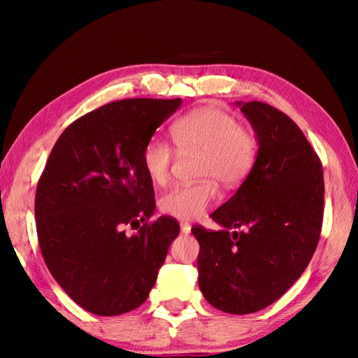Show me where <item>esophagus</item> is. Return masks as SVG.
I'll return each mask as SVG.
<instances>
[{
  "label": "esophagus",
  "mask_w": 358,
  "mask_h": 358,
  "mask_svg": "<svg viewBox=\"0 0 358 358\" xmlns=\"http://www.w3.org/2000/svg\"><path fill=\"white\" fill-rule=\"evenodd\" d=\"M180 229H181V232H183L185 235L191 234V224H187V222H183V221H181V222H180Z\"/></svg>",
  "instance_id": "esophagus-1"
}]
</instances>
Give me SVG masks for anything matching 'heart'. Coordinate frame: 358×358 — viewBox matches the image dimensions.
Segmentation results:
<instances>
[{"label": "heart", "instance_id": "b5f03b06", "mask_svg": "<svg viewBox=\"0 0 358 358\" xmlns=\"http://www.w3.org/2000/svg\"><path fill=\"white\" fill-rule=\"evenodd\" d=\"M172 138L181 151H199L196 183L175 185L159 197V210L177 220L192 221L202 216L215 201L216 186L241 183L256 162L257 138L238 123L232 113L203 107L175 121ZM173 161V150L162 138L153 137L142 150V166L155 185H164Z\"/></svg>", "mask_w": 358, "mask_h": 358}]
</instances>
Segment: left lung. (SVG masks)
<instances>
[{
  "label": "left lung",
  "mask_w": 358,
  "mask_h": 358,
  "mask_svg": "<svg viewBox=\"0 0 358 358\" xmlns=\"http://www.w3.org/2000/svg\"><path fill=\"white\" fill-rule=\"evenodd\" d=\"M257 138V157L238 191L194 226L199 287L211 306L250 314L276 301L310 264L324 217V172L316 151L286 113L237 102ZM230 228L241 233L230 234Z\"/></svg>",
  "instance_id": "left-lung-1"
}]
</instances>
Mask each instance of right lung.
Masks as SVG:
<instances>
[{"label":"right lung","instance_id":"right-lung-1","mask_svg":"<svg viewBox=\"0 0 358 358\" xmlns=\"http://www.w3.org/2000/svg\"><path fill=\"white\" fill-rule=\"evenodd\" d=\"M180 106V98L115 101L71 123L52 148L36 189V229L47 268L83 310L118 316L141 306L178 237L175 217L148 222L156 203L142 150ZM126 225L138 232L128 236Z\"/></svg>","mask_w":358,"mask_h":358}]
</instances>
